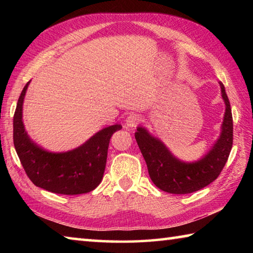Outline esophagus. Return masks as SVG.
<instances>
[{"instance_id":"obj_1","label":"esophagus","mask_w":253,"mask_h":253,"mask_svg":"<svg viewBox=\"0 0 253 253\" xmlns=\"http://www.w3.org/2000/svg\"><path fill=\"white\" fill-rule=\"evenodd\" d=\"M139 123H140V117L138 116V115H136V114L129 115V116H128L127 119H126V126L129 127V128L136 127Z\"/></svg>"}]
</instances>
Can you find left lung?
Instances as JSON below:
<instances>
[{
  "instance_id": "1",
  "label": "left lung",
  "mask_w": 253,
  "mask_h": 253,
  "mask_svg": "<svg viewBox=\"0 0 253 253\" xmlns=\"http://www.w3.org/2000/svg\"><path fill=\"white\" fill-rule=\"evenodd\" d=\"M220 87L225 104L221 134L212 148L199 161H179L164 143L144 127H137L135 138L146 162L149 177L162 191L172 194L193 193L215 181L223 169L233 144V119L223 84L220 83Z\"/></svg>"
}]
</instances>
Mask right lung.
<instances>
[{
  "instance_id": "add662e5",
  "label": "right lung",
  "mask_w": 253,
  "mask_h": 253,
  "mask_svg": "<svg viewBox=\"0 0 253 253\" xmlns=\"http://www.w3.org/2000/svg\"><path fill=\"white\" fill-rule=\"evenodd\" d=\"M29 84L21 92L13 117L14 147L25 173L34 185L52 193L76 195L95 190L104 176L109 140L115 131L122 129V125L104 128L72 151H44L30 138L22 121Z\"/></svg>"
}]
</instances>
